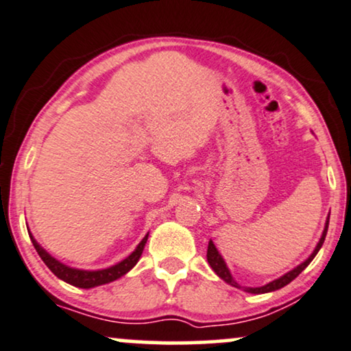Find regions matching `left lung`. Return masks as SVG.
<instances>
[{
  "label": "left lung",
  "mask_w": 351,
  "mask_h": 351,
  "mask_svg": "<svg viewBox=\"0 0 351 351\" xmlns=\"http://www.w3.org/2000/svg\"><path fill=\"white\" fill-rule=\"evenodd\" d=\"M328 228H329V218H328V221H326L324 231H322L321 239H319V242H317L316 249L313 250V254H311L310 256H308V258H306L305 261H303V263L298 265L297 268H293L292 271H289V273H286V274H284V276H281L279 279H274V281L268 282V284H266V286H261V287H241L239 284H237V282L234 281V279H232L231 273H230V269H228V266H226V263H224L223 256L219 255V252L217 250V247H215V244H213V241H212V239H210V242H208V249H207V260H208V265L212 266V269L215 271V273L218 274L219 278L223 279L224 282L231 284L232 287L244 289L245 292H250V293H266V292H274V291H278V289H282L284 286H287L289 282H292L293 279H295V278L298 276V274H300L302 271L305 269L306 266L311 263V260L315 258L316 254H317V252H319V249L322 247V244H324L326 234H328Z\"/></svg>",
  "instance_id": "left-lung-1"
}]
</instances>
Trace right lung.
Returning a JSON list of instances; mask_svg holds the SVG:
<instances>
[{"label":"right lung","instance_id":"1","mask_svg":"<svg viewBox=\"0 0 351 351\" xmlns=\"http://www.w3.org/2000/svg\"><path fill=\"white\" fill-rule=\"evenodd\" d=\"M29 234H30V232H29ZM147 237H149V234L144 236V239L139 242L133 254L128 255L125 260H121L120 263H117V265L110 266V268H106V269L86 271V269L70 268V266L60 263V261L56 260L54 256H51L48 252H46L43 247H41L38 242L34 239V236L30 234L32 244H34L36 252H38L41 260L45 261V265L48 266L51 271H53L56 276H58L59 279H62L64 282L72 284V286L80 287V289H91V287H96V286H102V284H109L112 281H115V279L121 278L123 274H127L128 271L138 263V260L141 258V254L144 250V245H146V242H147Z\"/></svg>","mask_w":351,"mask_h":351}]
</instances>
